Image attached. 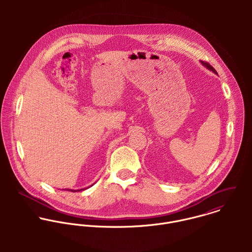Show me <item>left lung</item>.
<instances>
[{
  "instance_id": "8db88e82",
  "label": "left lung",
  "mask_w": 252,
  "mask_h": 252,
  "mask_svg": "<svg viewBox=\"0 0 252 252\" xmlns=\"http://www.w3.org/2000/svg\"><path fill=\"white\" fill-rule=\"evenodd\" d=\"M201 63H202V64H203V65H204L205 67H207V68H208L209 70H211V71H213V72L217 73V72H216V70H215V68H214L213 66H211V65H210V64H209L208 62H205V61H201Z\"/></svg>"
}]
</instances>
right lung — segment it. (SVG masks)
Instances as JSON below:
<instances>
[{
	"mask_svg": "<svg viewBox=\"0 0 252 252\" xmlns=\"http://www.w3.org/2000/svg\"><path fill=\"white\" fill-rule=\"evenodd\" d=\"M91 186H92V185H91ZM67 190H68V191H73V192H75V190H72V189H67ZM82 190H83V189H82ZM77 191H79V190H77Z\"/></svg>",
	"mask_w": 252,
	"mask_h": 252,
	"instance_id": "right-lung-1",
	"label": "right lung"
}]
</instances>
